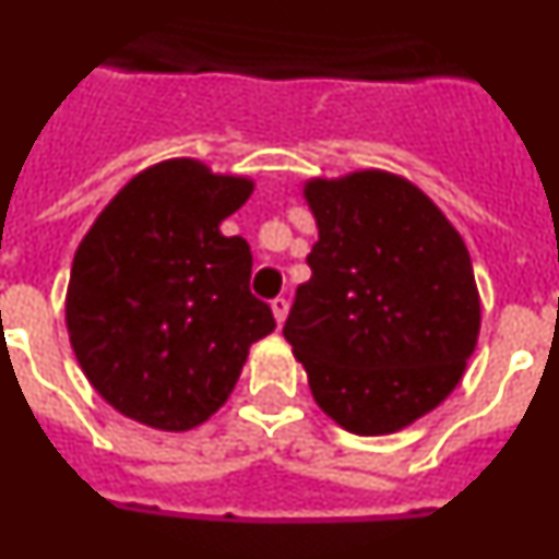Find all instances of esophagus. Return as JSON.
<instances>
[{
	"label": "esophagus",
	"mask_w": 559,
	"mask_h": 559,
	"mask_svg": "<svg viewBox=\"0 0 559 559\" xmlns=\"http://www.w3.org/2000/svg\"><path fill=\"white\" fill-rule=\"evenodd\" d=\"M271 313H274L276 324H280V328H283L285 316H288V299H283V296H276L274 302H271Z\"/></svg>",
	"instance_id": "1"
}]
</instances>
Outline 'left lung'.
Listing matches in <instances>:
<instances>
[{"label": "left lung", "mask_w": 559, "mask_h": 559, "mask_svg": "<svg viewBox=\"0 0 559 559\" xmlns=\"http://www.w3.org/2000/svg\"><path fill=\"white\" fill-rule=\"evenodd\" d=\"M310 280L283 335L330 419L358 437L412 426L456 389L481 328L462 235L386 170L310 179Z\"/></svg>", "instance_id": "8db88e82"}]
</instances>
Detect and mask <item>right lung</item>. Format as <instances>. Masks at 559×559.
Instances as JSON below:
<instances>
[{"instance_id":"add662e5","label":"right lung","mask_w":559,"mask_h":559,"mask_svg":"<svg viewBox=\"0 0 559 559\" xmlns=\"http://www.w3.org/2000/svg\"><path fill=\"white\" fill-rule=\"evenodd\" d=\"M254 181L167 159L122 187L72 260L67 330L95 392L159 431H190L276 328L249 290L251 249L221 235Z\"/></svg>"}]
</instances>
